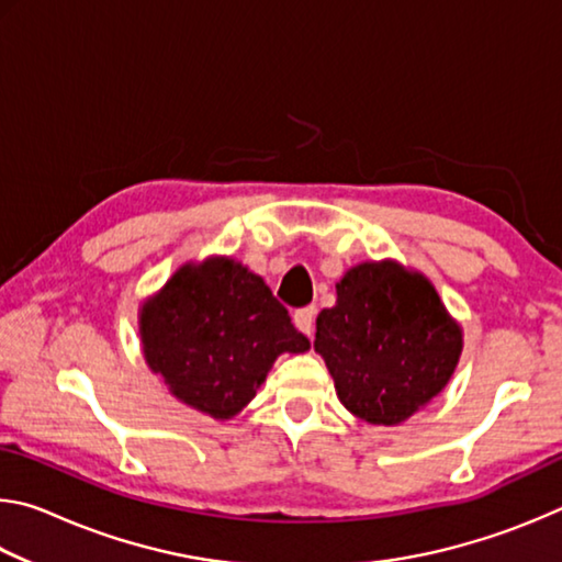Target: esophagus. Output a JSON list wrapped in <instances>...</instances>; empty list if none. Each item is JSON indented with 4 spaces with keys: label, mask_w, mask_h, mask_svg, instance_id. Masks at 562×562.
Listing matches in <instances>:
<instances>
[{
    "label": "esophagus",
    "mask_w": 562,
    "mask_h": 562,
    "mask_svg": "<svg viewBox=\"0 0 562 562\" xmlns=\"http://www.w3.org/2000/svg\"><path fill=\"white\" fill-rule=\"evenodd\" d=\"M315 315L317 310L315 307H304V310H297L294 312V327H297L300 331H304V335L312 337V329H315Z\"/></svg>",
    "instance_id": "34e87169"
}]
</instances>
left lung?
Instances as JSON below:
<instances>
[{
	"label": "left lung",
	"instance_id": "obj_1",
	"mask_svg": "<svg viewBox=\"0 0 562 562\" xmlns=\"http://www.w3.org/2000/svg\"><path fill=\"white\" fill-rule=\"evenodd\" d=\"M315 349L351 414L394 426L449 382L461 329L422 274L364 262L337 284L335 307L319 312Z\"/></svg>",
	"mask_w": 562,
	"mask_h": 562
}]
</instances>
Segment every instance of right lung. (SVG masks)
Wrapping results in <instances>:
<instances>
[{"instance_id": "1", "label": "right lung", "mask_w": 562, "mask_h": 562, "mask_svg": "<svg viewBox=\"0 0 562 562\" xmlns=\"http://www.w3.org/2000/svg\"><path fill=\"white\" fill-rule=\"evenodd\" d=\"M148 367L180 402L231 418L282 351L310 349L258 274L233 260L186 265L140 310Z\"/></svg>"}]
</instances>
